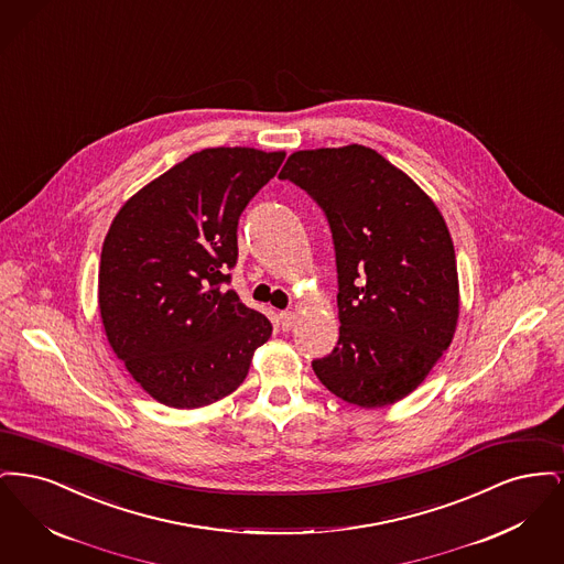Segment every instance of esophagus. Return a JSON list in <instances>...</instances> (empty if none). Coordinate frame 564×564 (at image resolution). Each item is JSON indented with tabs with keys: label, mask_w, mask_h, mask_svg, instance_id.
Returning <instances> with one entry per match:
<instances>
[{
	"label": "esophagus",
	"mask_w": 564,
	"mask_h": 564,
	"mask_svg": "<svg viewBox=\"0 0 564 564\" xmlns=\"http://www.w3.org/2000/svg\"><path fill=\"white\" fill-rule=\"evenodd\" d=\"M279 325L283 332H290L295 325V315L292 311H281L279 313Z\"/></svg>",
	"instance_id": "1"
}]
</instances>
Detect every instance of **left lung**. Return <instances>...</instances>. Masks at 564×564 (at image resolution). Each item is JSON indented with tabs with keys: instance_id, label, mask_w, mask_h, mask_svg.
<instances>
[{
	"instance_id": "1",
	"label": "left lung",
	"mask_w": 564,
	"mask_h": 564,
	"mask_svg": "<svg viewBox=\"0 0 564 564\" xmlns=\"http://www.w3.org/2000/svg\"><path fill=\"white\" fill-rule=\"evenodd\" d=\"M322 207L336 249L340 338L313 370L336 398L384 408L410 395L455 338L458 272L425 189L366 145L294 152L279 173Z\"/></svg>"
}]
</instances>
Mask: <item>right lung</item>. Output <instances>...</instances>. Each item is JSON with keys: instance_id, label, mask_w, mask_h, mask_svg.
Returning a JSON list of instances; mask_svg holds the SVG:
<instances>
[{"instance_id": "obj_1", "label": "right lung", "mask_w": 564, "mask_h": 564, "mask_svg": "<svg viewBox=\"0 0 564 564\" xmlns=\"http://www.w3.org/2000/svg\"><path fill=\"white\" fill-rule=\"evenodd\" d=\"M285 152L207 148L134 192L109 226L99 311L109 347L156 402L194 410L245 380L269 319L226 290L242 209Z\"/></svg>"}]
</instances>
